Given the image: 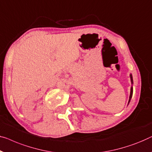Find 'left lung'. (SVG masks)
Returning a JSON list of instances; mask_svg holds the SVG:
<instances>
[{
	"label": "left lung",
	"instance_id": "left-lung-1",
	"mask_svg": "<svg viewBox=\"0 0 152 152\" xmlns=\"http://www.w3.org/2000/svg\"><path fill=\"white\" fill-rule=\"evenodd\" d=\"M130 79H131V82H132V84H133V78H132V74H130ZM132 94H133V88L131 87V90H130V94H129V102L128 103L130 102L131 99H132Z\"/></svg>",
	"mask_w": 152,
	"mask_h": 152
}]
</instances>
